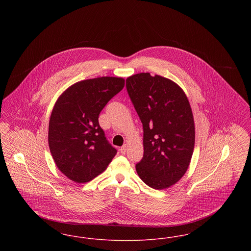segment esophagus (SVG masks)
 Returning <instances> with one entry per match:
<instances>
[{
	"instance_id": "34e87169",
	"label": "esophagus",
	"mask_w": 251,
	"mask_h": 251,
	"mask_svg": "<svg viewBox=\"0 0 251 251\" xmlns=\"http://www.w3.org/2000/svg\"><path fill=\"white\" fill-rule=\"evenodd\" d=\"M120 152H121V154H125V152H126V151H127V145L125 144V145H123L121 148H120Z\"/></svg>"
}]
</instances>
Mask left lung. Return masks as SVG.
<instances>
[{
	"instance_id": "8db88e82",
	"label": "left lung",
	"mask_w": 251,
	"mask_h": 251,
	"mask_svg": "<svg viewBox=\"0 0 251 251\" xmlns=\"http://www.w3.org/2000/svg\"><path fill=\"white\" fill-rule=\"evenodd\" d=\"M126 87L143 124L144 156L136 172L150 187L168 188L191 162L195 122L189 100L179 84L149 72L128 77Z\"/></svg>"
}]
</instances>
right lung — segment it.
<instances>
[{
  "label": "right lung",
  "mask_w": 251,
  "mask_h": 251,
  "mask_svg": "<svg viewBox=\"0 0 251 251\" xmlns=\"http://www.w3.org/2000/svg\"><path fill=\"white\" fill-rule=\"evenodd\" d=\"M124 84L121 77L87 79L57 99L49 122V147L56 167L73 181H90L117 154L100 127L99 115Z\"/></svg>",
  "instance_id": "obj_1"
}]
</instances>
